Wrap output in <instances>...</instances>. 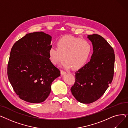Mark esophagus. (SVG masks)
<instances>
[{"mask_svg":"<svg viewBox=\"0 0 128 128\" xmlns=\"http://www.w3.org/2000/svg\"><path fill=\"white\" fill-rule=\"evenodd\" d=\"M60 73H61V75H64V74H65L66 72L65 71H64L63 70H60Z\"/></svg>","mask_w":128,"mask_h":128,"instance_id":"esophagus-1","label":"esophagus"}]
</instances>
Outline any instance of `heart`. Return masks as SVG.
<instances>
[{"label":"heart","instance_id":"obj_1","mask_svg":"<svg viewBox=\"0 0 128 128\" xmlns=\"http://www.w3.org/2000/svg\"><path fill=\"white\" fill-rule=\"evenodd\" d=\"M56 46L57 48L51 46L49 49L50 60L57 65L65 59L63 66L66 68H82L88 61L92 51V44L88 40L72 36L60 38Z\"/></svg>","mask_w":128,"mask_h":128}]
</instances>
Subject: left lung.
I'll list each match as a JSON object with an SVG mask.
<instances>
[{
  "label": "left lung",
  "instance_id": "1",
  "mask_svg": "<svg viewBox=\"0 0 128 128\" xmlns=\"http://www.w3.org/2000/svg\"><path fill=\"white\" fill-rule=\"evenodd\" d=\"M93 53L90 61L75 72V82L71 87L78 102L90 104L101 97L111 84L114 73L115 53L112 46L101 36L88 35Z\"/></svg>",
  "mask_w": 128,
  "mask_h": 128
}]
</instances>
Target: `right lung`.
I'll use <instances>...</instances> for the list:
<instances>
[{"instance_id": "add662e5", "label": "right lung", "mask_w": 128, "mask_h": 128, "mask_svg": "<svg viewBox=\"0 0 128 128\" xmlns=\"http://www.w3.org/2000/svg\"><path fill=\"white\" fill-rule=\"evenodd\" d=\"M51 37L42 32L28 34L13 44L7 74L18 97L28 102L39 103L49 96L53 81L60 75L49 59Z\"/></svg>"}]
</instances>
